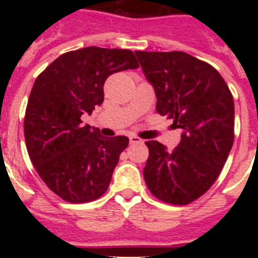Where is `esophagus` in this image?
I'll return each instance as SVG.
<instances>
[{
	"mask_svg": "<svg viewBox=\"0 0 258 258\" xmlns=\"http://www.w3.org/2000/svg\"><path fill=\"white\" fill-rule=\"evenodd\" d=\"M129 141H131V145H137V143L143 142L140 137H136V136H129Z\"/></svg>",
	"mask_w": 258,
	"mask_h": 258,
	"instance_id": "1",
	"label": "esophagus"
}]
</instances>
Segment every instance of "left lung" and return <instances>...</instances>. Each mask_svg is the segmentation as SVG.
Here are the masks:
<instances>
[{
	"instance_id": "8db88e82",
	"label": "left lung",
	"mask_w": 258,
	"mask_h": 258,
	"mask_svg": "<svg viewBox=\"0 0 258 258\" xmlns=\"http://www.w3.org/2000/svg\"><path fill=\"white\" fill-rule=\"evenodd\" d=\"M157 98L156 111L183 129L173 151L146 142L143 169L155 198L173 206L199 199L218 178L234 143V99L209 63L183 51H136Z\"/></svg>"
}]
</instances>
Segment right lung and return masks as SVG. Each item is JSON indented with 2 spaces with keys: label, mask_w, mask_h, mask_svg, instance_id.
Segmentation results:
<instances>
[{
  "label": "right lung",
  "mask_w": 258,
  "mask_h": 258,
  "mask_svg": "<svg viewBox=\"0 0 258 258\" xmlns=\"http://www.w3.org/2000/svg\"><path fill=\"white\" fill-rule=\"evenodd\" d=\"M138 67L132 50L89 46L61 54L36 79L24 116L27 151L60 199L89 203L108 188L129 138L101 136L81 116L101 106L109 75Z\"/></svg>",
  "instance_id": "add662e5"
}]
</instances>
